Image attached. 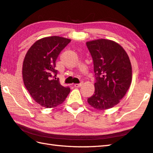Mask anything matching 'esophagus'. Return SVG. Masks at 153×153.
Instances as JSON below:
<instances>
[{
  "mask_svg": "<svg viewBox=\"0 0 153 153\" xmlns=\"http://www.w3.org/2000/svg\"><path fill=\"white\" fill-rule=\"evenodd\" d=\"M82 84H83V82H81V83H79V84H74V86L76 88H79V87H81Z\"/></svg>",
  "mask_w": 153,
  "mask_h": 153,
  "instance_id": "esophagus-1",
  "label": "esophagus"
}]
</instances>
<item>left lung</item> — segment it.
<instances>
[{"label":"left lung","mask_w":153,"mask_h":153,"mask_svg":"<svg viewBox=\"0 0 153 153\" xmlns=\"http://www.w3.org/2000/svg\"><path fill=\"white\" fill-rule=\"evenodd\" d=\"M94 64V93L88 102L98 110L117 105L130 86L131 65L125 50L114 41L98 39L86 42Z\"/></svg>","instance_id":"8db88e82"}]
</instances>
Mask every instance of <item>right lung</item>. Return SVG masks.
<instances>
[{"mask_svg":"<svg viewBox=\"0 0 153 153\" xmlns=\"http://www.w3.org/2000/svg\"><path fill=\"white\" fill-rule=\"evenodd\" d=\"M71 42L59 36H50L36 41L27 52L23 63V79L35 101L46 108L61 104L70 92L56 78L55 67L59 54Z\"/></svg>","mask_w":153,"mask_h":153,"instance_id":"1","label":"right lung"}]
</instances>
